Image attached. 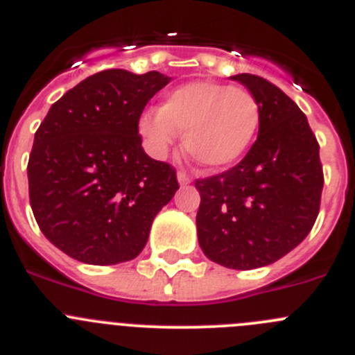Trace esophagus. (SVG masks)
Masks as SVG:
<instances>
[{"label": "esophagus", "mask_w": 355, "mask_h": 355, "mask_svg": "<svg viewBox=\"0 0 355 355\" xmlns=\"http://www.w3.org/2000/svg\"><path fill=\"white\" fill-rule=\"evenodd\" d=\"M178 181H180L181 187H187V184L192 183V178H190V174L187 171H180L178 172Z\"/></svg>", "instance_id": "obj_1"}]
</instances>
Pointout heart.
<instances>
[{"label": "heart", "mask_w": 355, "mask_h": 355, "mask_svg": "<svg viewBox=\"0 0 355 355\" xmlns=\"http://www.w3.org/2000/svg\"><path fill=\"white\" fill-rule=\"evenodd\" d=\"M261 122L258 99L245 89L215 81H192L165 96L159 110L140 117L139 130L153 155L163 156L184 133L193 162L209 171L236 163L252 146Z\"/></svg>", "instance_id": "heart-1"}]
</instances>
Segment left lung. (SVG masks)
Wrapping results in <instances>:
<instances>
[{
  "label": "left lung",
  "mask_w": 355,
  "mask_h": 355,
  "mask_svg": "<svg viewBox=\"0 0 355 355\" xmlns=\"http://www.w3.org/2000/svg\"><path fill=\"white\" fill-rule=\"evenodd\" d=\"M259 103L258 140L233 168L197 180V236L206 258L252 270L286 256L315 225L324 188L320 146L302 110L254 74H236Z\"/></svg>",
  "instance_id": "8db88e82"
}]
</instances>
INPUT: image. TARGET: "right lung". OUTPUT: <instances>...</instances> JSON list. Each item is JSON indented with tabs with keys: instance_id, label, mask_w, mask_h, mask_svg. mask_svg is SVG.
<instances>
[{
	"instance_id": "obj_1",
	"label": "right lung",
	"mask_w": 355,
	"mask_h": 355,
	"mask_svg": "<svg viewBox=\"0 0 355 355\" xmlns=\"http://www.w3.org/2000/svg\"><path fill=\"white\" fill-rule=\"evenodd\" d=\"M171 78L108 69L49 108L28 162L30 205L44 236L71 258L117 265L137 258L150 224L180 188L174 167L146 155L144 108Z\"/></svg>"
}]
</instances>
